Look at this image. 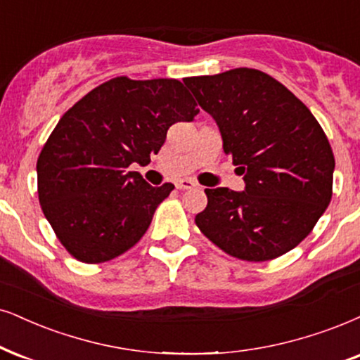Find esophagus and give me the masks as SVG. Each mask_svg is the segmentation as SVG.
I'll return each mask as SVG.
<instances>
[{
	"label": "esophagus",
	"mask_w": 360,
	"mask_h": 360,
	"mask_svg": "<svg viewBox=\"0 0 360 360\" xmlns=\"http://www.w3.org/2000/svg\"><path fill=\"white\" fill-rule=\"evenodd\" d=\"M195 184L194 181H191V179H183V181H177L176 183V188L177 189H181V191H184V189H193V188H195Z\"/></svg>",
	"instance_id": "esophagus-1"
}]
</instances>
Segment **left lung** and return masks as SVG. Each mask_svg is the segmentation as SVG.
I'll use <instances>...</instances> for the list:
<instances>
[{
  "label": "left lung",
  "mask_w": 360,
  "mask_h": 360,
  "mask_svg": "<svg viewBox=\"0 0 360 360\" xmlns=\"http://www.w3.org/2000/svg\"><path fill=\"white\" fill-rule=\"evenodd\" d=\"M184 83L214 117L243 193L206 189L201 233L229 256L271 261L306 239L332 198L334 154L312 112L279 81L236 68Z\"/></svg>",
  "instance_id": "left-lung-1"
}]
</instances>
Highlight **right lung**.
Segmentation results:
<instances>
[{
    "label": "right lung",
    "mask_w": 360,
    "mask_h": 360,
    "mask_svg": "<svg viewBox=\"0 0 360 360\" xmlns=\"http://www.w3.org/2000/svg\"><path fill=\"white\" fill-rule=\"evenodd\" d=\"M198 104L177 79L112 78L68 109L41 149L38 198L59 243L86 264L111 261L143 238L174 189L153 188L146 166L177 121Z\"/></svg>",
    "instance_id": "right-lung-1"
}]
</instances>
